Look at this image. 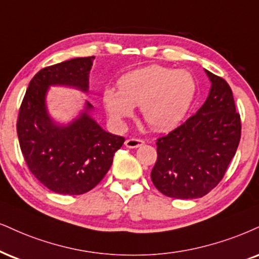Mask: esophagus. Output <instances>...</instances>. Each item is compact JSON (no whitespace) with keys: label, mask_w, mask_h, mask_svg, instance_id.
<instances>
[{"label":"esophagus","mask_w":259,"mask_h":259,"mask_svg":"<svg viewBox=\"0 0 259 259\" xmlns=\"http://www.w3.org/2000/svg\"><path fill=\"white\" fill-rule=\"evenodd\" d=\"M143 144H144V140L138 138H128L124 142V145L130 149H136L138 146H142Z\"/></svg>","instance_id":"obj_1"}]
</instances>
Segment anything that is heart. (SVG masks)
<instances>
[{
    "instance_id": "obj_1",
    "label": "heart",
    "mask_w": 259,
    "mask_h": 259,
    "mask_svg": "<svg viewBox=\"0 0 259 259\" xmlns=\"http://www.w3.org/2000/svg\"><path fill=\"white\" fill-rule=\"evenodd\" d=\"M119 90L107 88L103 104L116 124L132 116L140 107L143 119L151 128L169 130L186 116L197 91L194 76L186 69L152 65L121 76Z\"/></svg>"
}]
</instances>
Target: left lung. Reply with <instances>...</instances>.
I'll list each match as a JSON object with an SVG mask.
<instances>
[{"label": "left lung", "mask_w": 259, "mask_h": 259, "mask_svg": "<svg viewBox=\"0 0 259 259\" xmlns=\"http://www.w3.org/2000/svg\"><path fill=\"white\" fill-rule=\"evenodd\" d=\"M209 96L196 114L156 142L151 180L161 193L177 199L205 196L225 177L241 137L240 114L221 76L205 71Z\"/></svg>", "instance_id": "left-lung-1"}]
</instances>
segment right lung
Instances as JSON below:
<instances>
[{
    "label": "right lung",
    "mask_w": 259,
    "mask_h": 259,
    "mask_svg": "<svg viewBox=\"0 0 259 259\" xmlns=\"http://www.w3.org/2000/svg\"><path fill=\"white\" fill-rule=\"evenodd\" d=\"M95 56L76 57L40 69L28 84L19 109L17 132L28 169L53 192L78 196L89 192L109 170L124 138L105 132L89 111L67 126L50 119L46 95L50 85H67L86 92Z\"/></svg>",
    "instance_id": "add662e5"
}]
</instances>
